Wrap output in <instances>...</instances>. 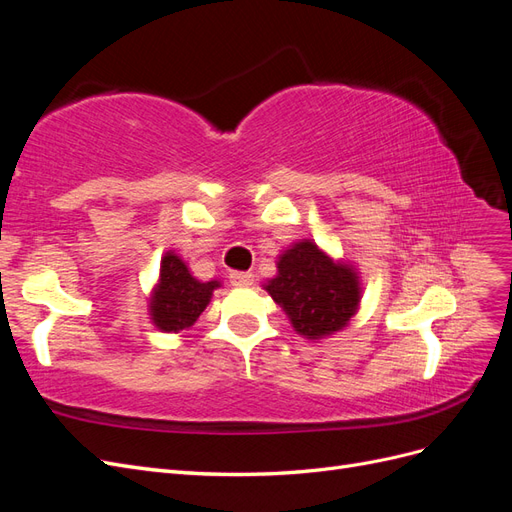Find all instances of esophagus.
<instances>
[{
    "label": "esophagus",
    "mask_w": 512,
    "mask_h": 512,
    "mask_svg": "<svg viewBox=\"0 0 512 512\" xmlns=\"http://www.w3.org/2000/svg\"><path fill=\"white\" fill-rule=\"evenodd\" d=\"M230 284L232 286H252L254 284V273H250V271H232L230 273Z\"/></svg>",
    "instance_id": "34e87169"
}]
</instances>
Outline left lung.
<instances>
[{
    "instance_id": "1",
    "label": "left lung",
    "mask_w": 512,
    "mask_h": 512,
    "mask_svg": "<svg viewBox=\"0 0 512 512\" xmlns=\"http://www.w3.org/2000/svg\"><path fill=\"white\" fill-rule=\"evenodd\" d=\"M271 299L307 339H322L348 327L361 303L356 269L333 260L320 247L301 239L277 258V275L265 284Z\"/></svg>"
}]
</instances>
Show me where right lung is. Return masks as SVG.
<instances>
[{
	"label": "right lung",
	"instance_id": "1",
	"mask_svg": "<svg viewBox=\"0 0 512 512\" xmlns=\"http://www.w3.org/2000/svg\"><path fill=\"white\" fill-rule=\"evenodd\" d=\"M215 288H220L218 280H196L175 252H166L160 265V280L149 299L151 322L164 333L190 329L205 312Z\"/></svg>",
	"mask_w": 512,
	"mask_h": 512
}]
</instances>
